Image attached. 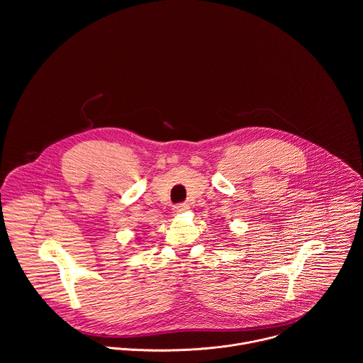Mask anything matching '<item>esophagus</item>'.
<instances>
[{"mask_svg":"<svg viewBox=\"0 0 363 363\" xmlns=\"http://www.w3.org/2000/svg\"><path fill=\"white\" fill-rule=\"evenodd\" d=\"M189 208L190 207H189L187 204H177V206H174L173 211H174L176 213H182V212H186Z\"/></svg>","mask_w":363,"mask_h":363,"instance_id":"obj_1","label":"esophagus"}]
</instances>
